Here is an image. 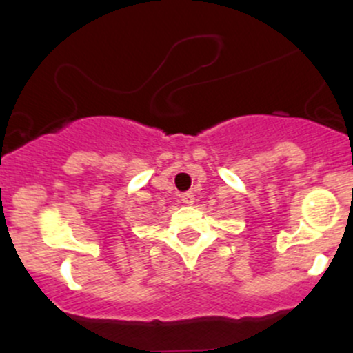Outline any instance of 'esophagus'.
Here are the masks:
<instances>
[{"mask_svg":"<svg viewBox=\"0 0 353 353\" xmlns=\"http://www.w3.org/2000/svg\"><path fill=\"white\" fill-rule=\"evenodd\" d=\"M182 202H184V204H188V205H190V204H194V192H184L182 194Z\"/></svg>","mask_w":353,"mask_h":353,"instance_id":"34e87169","label":"esophagus"}]
</instances>
